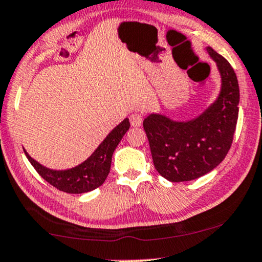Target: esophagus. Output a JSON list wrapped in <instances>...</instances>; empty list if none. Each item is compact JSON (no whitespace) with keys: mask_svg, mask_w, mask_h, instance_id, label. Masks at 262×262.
Returning a JSON list of instances; mask_svg holds the SVG:
<instances>
[{"mask_svg":"<svg viewBox=\"0 0 262 262\" xmlns=\"http://www.w3.org/2000/svg\"><path fill=\"white\" fill-rule=\"evenodd\" d=\"M142 115L141 114H133L130 116V124L133 125V127H140V125L142 124Z\"/></svg>","mask_w":262,"mask_h":262,"instance_id":"obj_1","label":"esophagus"}]
</instances>
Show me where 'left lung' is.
<instances>
[{
    "label": "left lung",
    "instance_id": "left-lung-1",
    "mask_svg": "<svg viewBox=\"0 0 262 262\" xmlns=\"http://www.w3.org/2000/svg\"><path fill=\"white\" fill-rule=\"evenodd\" d=\"M207 52L222 76L217 100L190 121H172L159 114H151L144 120L156 170L171 182L206 175L223 162L232 144L238 118V81L223 56L210 47Z\"/></svg>",
    "mask_w": 262,
    "mask_h": 262
}]
</instances>
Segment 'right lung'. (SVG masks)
Returning a JSON list of instances; mask_svg holds the SVG:
<instances>
[{"label":"right lung","mask_w":262,"mask_h":262,"mask_svg":"<svg viewBox=\"0 0 262 262\" xmlns=\"http://www.w3.org/2000/svg\"><path fill=\"white\" fill-rule=\"evenodd\" d=\"M130 127L128 118L107 134L95 152L85 162L68 170H51L31 158L25 149V155L36 171L58 190L69 194H82L102 186L110 172L111 158L117 145Z\"/></svg>","instance_id":"obj_1"}]
</instances>
